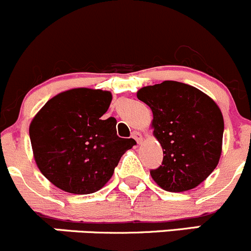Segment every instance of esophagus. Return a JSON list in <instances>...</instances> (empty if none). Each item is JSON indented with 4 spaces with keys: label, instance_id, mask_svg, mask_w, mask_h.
<instances>
[{
    "label": "esophagus",
    "instance_id": "1",
    "mask_svg": "<svg viewBox=\"0 0 251 251\" xmlns=\"http://www.w3.org/2000/svg\"><path fill=\"white\" fill-rule=\"evenodd\" d=\"M132 138L133 140H136V142H137L138 145H140V143L143 141V136L141 135L140 132H137V131H135V132L132 133Z\"/></svg>",
    "mask_w": 251,
    "mask_h": 251
}]
</instances>
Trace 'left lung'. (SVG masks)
Here are the masks:
<instances>
[{
    "label": "left lung",
    "mask_w": 251,
    "mask_h": 251,
    "mask_svg": "<svg viewBox=\"0 0 251 251\" xmlns=\"http://www.w3.org/2000/svg\"><path fill=\"white\" fill-rule=\"evenodd\" d=\"M153 114L151 127L163 163L151 176L163 190L182 193L199 186L222 154V111L211 97L189 84L164 81L137 91Z\"/></svg>",
    "instance_id": "1"
}]
</instances>
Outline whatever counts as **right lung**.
Returning <instances> with one entry per match:
<instances>
[{
  "label": "right lung",
  "mask_w": 251,
  "mask_h": 251,
  "mask_svg": "<svg viewBox=\"0 0 251 251\" xmlns=\"http://www.w3.org/2000/svg\"><path fill=\"white\" fill-rule=\"evenodd\" d=\"M109 91L74 88L46 101L29 125L34 160L56 187L76 195L100 190L121 155L135 145L116 135V120H101Z\"/></svg>",
  "instance_id": "obj_1"
}]
</instances>
